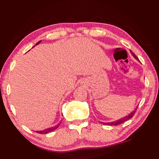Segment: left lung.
Masks as SVG:
<instances>
[{
    "mask_svg": "<svg viewBox=\"0 0 159 159\" xmlns=\"http://www.w3.org/2000/svg\"><path fill=\"white\" fill-rule=\"evenodd\" d=\"M130 52H131V53L132 54V56H133V57H135V59H137V60H139V58H138L137 57H136L135 54L134 53H132V52L131 51V50H130ZM135 111H136V109H135ZM135 111H132V112L130 113L129 115H127V116L122 117V118L119 119V120H115V121H113V122H110V123H102V124L108 125V126H116V125H119V124H123V123H124L125 121H126L127 120H129V119L132 118V117L134 116V115H135Z\"/></svg>",
    "mask_w": 159,
    "mask_h": 159,
    "instance_id": "left-lung-1",
    "label": "left lung"
}]
</instances>
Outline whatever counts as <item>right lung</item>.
Listing matches in <instances>:
<instances>
[{
	"mask_svg": "<svg viewBox=\"0 0 159 159\" xmlns=\"http://www.w3.org/2000/svg\"><path fill=\"white\" fill-rule=\"evenodd\" d=\"M41 42V41H39V42L37 43L36 44H39V43ZM61 124V122L59 123V124H58L57 125H56L55 126H53V127H50V128H48V129H44V130H42V131H36V132H38V133H40V134H47V133H48V132H52V131H53V130H55V129H57L58 128V126H59V124Z\"/></svg>",
	"mask_w": 159,
	"mask_h": 159,
	"instance_id": "1",
	"label": "right lung"
}]
</instances>
